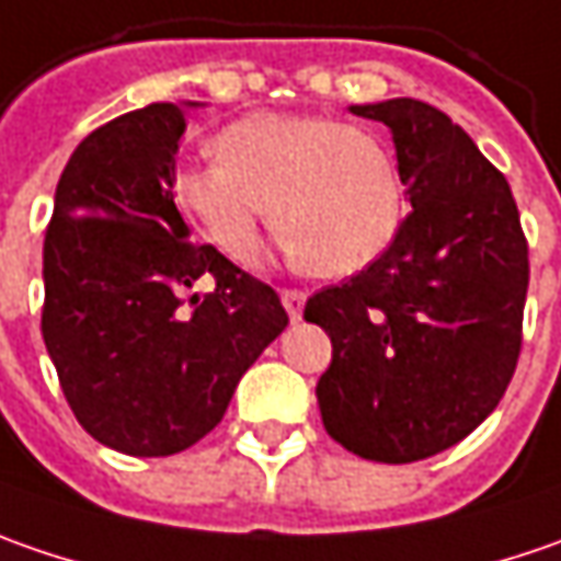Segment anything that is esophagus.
<instances>
[{
    "instance_id": "esophagus-1",
    "label": "esophagus",
    "mask_w": 561,
    "mask_h": 561,
    "mask_svg": "<svg viewBox=\"0 0 561 561\" xmlns=\"http://www.w3.org/2000/svg\"><path fill=\"white\" fill-rule=\"evenodd\" d=\"M305 301H307L305 291H298V288H282V305H285V310H288V317H291V320H301Z\"/></svg>"
}]
</instances>
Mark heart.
Returning a JSON list of instances; mask_svg holds the SVG:
<instances>
[{
    "label": "heart",
    "instance_id": "b5f03b06",
    "mask_svg": "<svg viewBox=\"0 0 561 561\" xmlns=\"http://www.w3.org/2000/svg\"><path fill=\"white\" fill-rule=\"evenodd\" d=\"M216 157L182 165L172 201L234 263L254 260L270 204L282 251L320 276L370 266L402 226L399 165L367 128L254 112L219 131Z\"/></svg>",
    "mask_w": 561,
    "mask_h": 561
}]
</instances>
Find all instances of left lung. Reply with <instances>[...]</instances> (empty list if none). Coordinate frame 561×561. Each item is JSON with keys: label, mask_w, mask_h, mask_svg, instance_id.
<instances>
[{"label": "left lung", "mask_w": 561, "mask_h": 561, "mask_svg": "<svg viewBox=\"0 0 561 561\" xmlns=\"http://www.w3.org/2000/svg\"><path fill=\"white\" fill-rule=\"evenodd\" d=\"M352 112L392 131L411 213L367 270L307 298L332 342L317 402L339 446L408 465L461 443L508 389L527 241L505 175L446 112L411 96Z\"/></svg>", "instance_id": "8db88e82"}]
</instances>
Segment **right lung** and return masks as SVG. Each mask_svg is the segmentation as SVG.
<instances>
[{"instance_id":"obj_1","label":"right lung","mask_w":561,"mask_h":561,"mask_svg":"<svg viewBox=\"0 0 561 561\" xmlns=\"http://www.w3.org/2000/svg\"><path fill=\"white\" fill-rule=\"evenodd\" d=\"M182 135L175 103L87 135L56 184L43 241V342L61 392L96 443L137 458L204 439L288 327L266 282L191 241L172 201ZM201 275L217 288L187 299Z\"/></svg>"}]
</instances>
